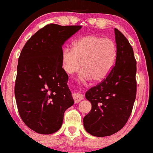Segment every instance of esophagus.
<instances>
[{
	"label": "esophagus",
	"instance_id": "esophagus-1",
	"mask_svg": "<svg viewBox=\"0 0 153 153\" xmlns=\"http://www.w3.org/2000/svg\"><path fill=\"white\" fill-rule=\"evenodd\" d=\"M72 97L74 100L75 103H79L80 101H82L84 99V96L80 93H73Z\"/></svg>",
	"mask_w": 153,
	"mask_h": 153
}]
</instances>
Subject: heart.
I'll list each match as a JSON object with an SVG mask.
<instances>
[{
  "mask_svg": "<svg viewBox=\"0 0 153 153\" xmlns=\"http://www.w3.org/2000/svg\"><path fill=\"white\" fill-rule=\"evenodd\" d=\"M116 56V46L112 39L89 35L74 41L72 50L64 48L61 60L63 70L68 74L79 71L82 64V78L100 83L110 74Z\"/></svg>",
  "mask_w": 153,
  "mask_h": 153,
  "instance_id": "obj_1",
  "label": "heart"
}]
</instances>
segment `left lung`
<instances>
[{
  "instance_id": "left-lung-1",
  "label": "left lung",
  "mask_w": 153,
  "mask_h": 153,
  "mask_svg": "<svg viewBox=\"0 0 153 153\" xmlns=\"http://www.w3.org/2000/svg\"><path fill=\"white\" fill-rule=\"evenodd\" d=\"M117 56L105 81L86 92L91 109L84 117L85 130L91 135L105 137L116 133L127 123L137 92L136 60L127 38L114 28Z\"/></svg>"
}]
</instances>
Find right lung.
I'll return each mask as SVG.
<instances>
[{"label":"right lung","instance_id":"right-lung-1","mask_svg":"<svg viewBox=\"0 0 153 153\" xmlns=\"http://www.w3.org/2000/svg\"><path fill=\"white\" fill-rule=\"evenodd\" d=\"M81 28L46 25L27 41L21 52L16 101L23 122L37 133L49 134L58 131L64 112L74 105L61 55L62 45Z\"/></svg>","mask_w":153,"mask_h":153}]
</instances>
